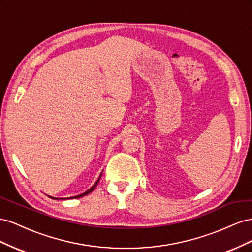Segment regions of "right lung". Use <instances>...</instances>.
<instances>
[{
    "instance_id": "add662e5",
    "label": "right lung",
    "mask_w": 252,
    "mask_h": 252,
    "mask_svg": "<svg viewBox=\"0 0 252 252\" xmlns=\"http://www.w3.org/2000/svg\"><path fill=\"white\" fill-rule=\"evenodd\" d=\"M101 175H102V173L100 174V177H98V179L96 180V182L94 183V186L93 187H90L87 191H85V192H83V193H81V194H79V195H75V196H71V197H65L64 200H66V199H79V197H82V196H84V195H86V194H88V193H90L91 191H93V190L96 187V185H97V183H98V181H100V179H101ZM49 197H51V199H55V200H59V197H53V196H49ZM61 200H63L62 197H61Z\"/></svg>"
}]
</instances>
